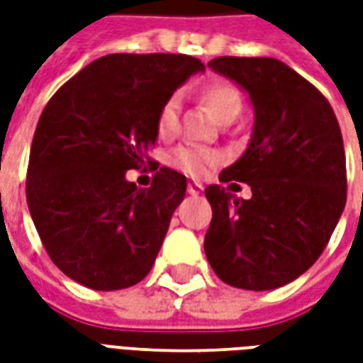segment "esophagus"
<instances>
[{"label": "esophagus", "instance_id": "34e87169", "mask_svg": "<svg viewBox=\"0 0 363 363\" xmlns=\"http://www.w3.org/2000/svg\"><path fill=\"white\" fill-rule=\"evenodd\" d=\"M189 194L190 196H198V194H200V192H202V190H204V186H202V184H200V182H190L189 184Z\"/></svg>", "mask_w": 363, "mask_h": 363}]
</instances>
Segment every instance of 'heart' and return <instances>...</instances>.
Here are the masks:
<instances>
[{"label": "heart", "instance_id": "b5f03b06", "mask_svg": "<svg viewBox=\"0 0 363 363\" xmlns=\"http://www.w3.org/2000/svg\"><path fill=\"white\" fill-rule=\"evenodd\" d=\"M202 99L220 122L229 116H239V112L243 108L241 93L231 83L225 82L208 83L202 89ZM179 112H181V96L179 95H171L161 104L157 114V132L161 138H171L177 134ZM221 159L223 157L220 151L200 147V145H182L173 151L171 165L190 177H204L212 167L220 163Z\"/></svg>", "mask_w": 363, "mask_h": 363}]
</instances>
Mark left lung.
Masks as SVG:
<instances>
[{
  "mask_svg": "<svg viewBox=\"0 0 363 363\" xmlns=\"http://www.w3.org/2000/svg\"><path fill=\"white\" fill-rule=\"evenodd\" d=\"M210 67L249 95L255 124L243 155L220 173L221 182L249 184L252 196L206 189V257L233 288H281L315 264L342 216V134L327 99L280 60L223 56Z\"/></svg>",
  "mask_w": 363,
  "mask_h": 363,
  "instance_id": "obj_1",
  "label": "left lung"
}]
</instances>
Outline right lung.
Here are the masks:
<instances>
[{
	"label": "right lung",
	"mask_w": 363,
	"mask_h": 363,
	"mask_svg": "<svg viewBox=\"0 0 363 363\" xmlns=\"http://www.w3.org/2000/svg\"><path fill=\"white\" fill-rule=\"evenodd\" d=\"M204 69L184 54H108L48 101L30 145L27 204L67 278L114 291L150 274L186 177L161 167L138 189L126 171L150 159L161 104Z\"/></svg>",
	"instance_id": "add662e5"
}]
</instances>
